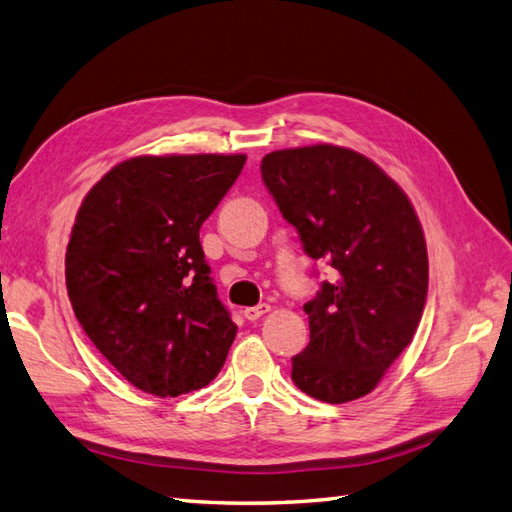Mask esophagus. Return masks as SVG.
<instances>
[{"label": "esophagus", "mask_w": 512, "mask_h": 512, "mask_svg": "<svg viewBox=\"0 0 512 512\" xmlns=\"http://www.w3.org/2000/svg\"><path fill=\"white\" fill-rule=\"evenodd\" d=\"M270 311V305L268 303H259L257 307H246L244 309V318L246 320H259L261 316H264V313H268Z\"/></svg>", "instance_id": "obj_1"}]
</instances>
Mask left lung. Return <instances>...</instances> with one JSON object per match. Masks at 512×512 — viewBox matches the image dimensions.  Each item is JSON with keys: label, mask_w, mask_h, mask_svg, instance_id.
Listing matches in <instances>:
<instances>
[{"label": "left lung", "mask_w": 512, "mask_h": 512, "mask_svg": "<svg viewBox=\"0 0 512 512\" xmlns=\"http://www.w3.org/2000/svg\"><path fill=\"white\" fill-rule=\"evenodd\" d=\"M261 179L305 253L333 268L305 305L311 342L292 359V381L329 404L368 396L422 320V222L381 166L335 144L272 151Z\"/></svg>", "instance_id": "8db88e82"}]
</instances>
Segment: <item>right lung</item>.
Returning a JSON list of instances; mask_svg holds the SVG:
<instances>
[{
    "label": "right lung",
    "instance_id": "1",
    "mask_svg": "<svg viewBox=\"0 0 512 512\" xmlns=\"http://www.w3.org/2000/svg\"><path fill=\"white\" fill-rule=\"evenodd\" d=\"M246 155H138L82 201L67 246L75 318L119 374L151 396L209 385L238 326L218 300L199 229Z\"/></svg>",
    "mask_w": 512,
    "mask_h": 512
}]
</instances>
